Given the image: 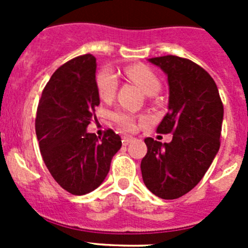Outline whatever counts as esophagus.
I'll use <instances>...</instances> for the list:
<instances>
[{
  "instance_id": "esophagus-1",
  "label": "esophagus",
  "mask_w": 248,
  "mask_h": 248,
  "mask_svg": "<svg viewBox=\"0 0 248 248\" xmlns=\"http://www.w3.org/2000/svg\"><path fill=\"white\" fill-rule=\"evenodd\" d=\"M133 140H134V138L133 137H123L122 143H123V145H129V144H130Z\"/></svg>"
}]
</instances>
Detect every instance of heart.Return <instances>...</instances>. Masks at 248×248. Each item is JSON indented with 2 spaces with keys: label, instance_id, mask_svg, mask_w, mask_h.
Segmentation results:
<instances>
[{
  "label": "heart",
  "instance_id": "b5f03b06",
  "mask_svg": "<svg viewBox=\"0 0 248 248\" xmlns=\"http://www.w3.org/2000/svg\"><path fill=\"white\" fill-rule=\"evenodd\" d=\"M124 74L129 80L134 82L140 88L143 89L149 95H154L161 88L159 77L155 74L153 69L144 64H131L124 68ZM97 91L99 97L105 102L113 99L115 97L118 88L117 74L110 68H102L95 78ZM111 119L123 130L131 131L135 128V119L131 114L123 110H117L111 114Z\"/></svg>",
  "mask_w": 248,
  "mask_h": 248
}]
</instances>
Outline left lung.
<instances>
[{
    "label": "left lung",
    "instance_id": "1",
    "mask_svg": "<svg viewBox=\"0 0 248 248\" xmlns=\"http://www.w3.org/2000/svg\"><path fill=\"white\" fill-rule=\"evenodd\" d=\"M149 62L168 76L169 111L156 131L171 133L172 140L163 144L146 138L140 169L153 194L174 200L200 183L217 154L223 105L212 77L190 59L163 56Z\"/></svg>",
    "mask_w": 248,
    "mask_h": 248
}]
</instances>
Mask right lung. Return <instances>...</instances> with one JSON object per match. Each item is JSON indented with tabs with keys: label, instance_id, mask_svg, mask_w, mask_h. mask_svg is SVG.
I'll return each mask as SVG.
<instances>
[{
	"label": "right lung",
	"instance_id": "1",
	"mask_svg": "<svg viewBox=\"0 0 248 248\" xmlns=\"http://www.w3.org/2000/svg\"><path fill=\"white\" fill-rule=\"evenodd\" d=\"M97 59L76 57L57 69L42 92L36 135L54 180L72 195H85L104 181L122 139L111 129L103 138L85 130L97 120Z\"/></svg>",
	"mask_w": 248,
	"mask_h": 248
}]
</instances>
